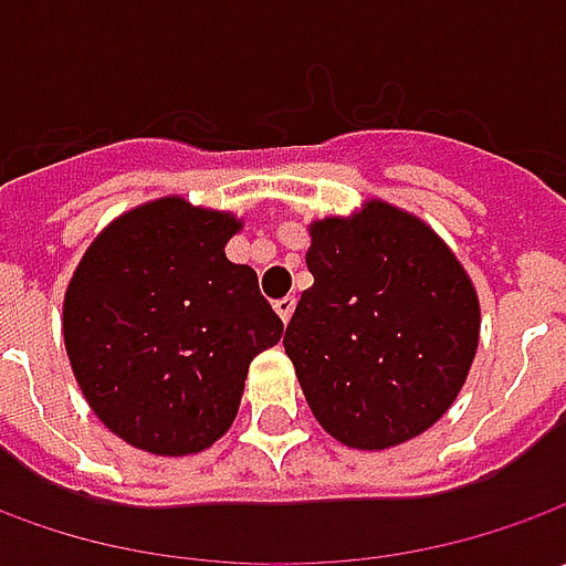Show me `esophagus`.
<instances>
[{
	"label": "esophagus",
	"mask_w": 566,
	"mask_h": 566,
	"mask_svg": "<svg viewBox=\"0 0 566 566\" xmlns=\"http://www.w3.org/2000/svg\"><path fill=\"white\" fill-rule=\"evenodd\" d=\"M273 308H276V315L283 317V324H286L295 312V295H283V298H276V302H273Z\"/></svg>",
	"instance_id": "esophagus-1"
}]
</instances>
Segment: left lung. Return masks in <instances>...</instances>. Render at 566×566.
<instances>
[{
	"mask_svg": "<svg viewBox=\"0 0 566 566\" xmlns=\"http://www.w3.org/2000/svg\"><path fill=\"white\" fill-rule=\"evenodd\" d=\"M315 276L286 327L302 394L339 444L387 450L438 422L479 346V295L453 251L400 207L312 223Z\"/></svg>",
	"mask_w": 566,
	"mask_h": 566,
	"instance_id": "obj_1",
	"label": "left lung"
}]
</instances>
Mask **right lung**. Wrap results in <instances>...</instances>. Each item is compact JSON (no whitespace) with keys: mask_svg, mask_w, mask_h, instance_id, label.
I'll list each match as a JSON object with an SVG mask.
<instances>
[{"mask_svg":"<svg viewBox=\"0 0 566 566\" xmlns=\"http://www.w3.org/2000/svg\"><path fill=\"white\" fill-rule=\"evenodd\" d=\"M232 213L160 198L84 251L62 305L77 387L122 441L188 457L223 438L249 365L283 321L249 264H232Z\"/></svg>","mask_w":566,"mask_h":566,"instance_id":"add662e5","label":"right lung"}]
</instances>
